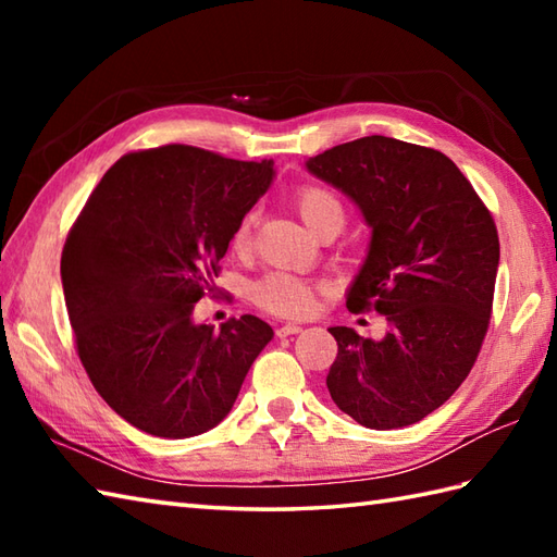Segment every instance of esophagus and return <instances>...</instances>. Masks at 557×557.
<instances>
[{"instance_id":"obj_1","label":"esophagus","mask_w":557,"mask_h":557,"mask_svg":"<svg viewBox=\"0 0 557 557\" xmlns=\"http://www.w3.org/2000/svg\"><path fill=\"white\" fill-rule=\"evenodd\" d=\"M297 333H301V325H297V323H285V325L277 327L280 337H289V335H297Z\"/></svg>"}]
</instances>
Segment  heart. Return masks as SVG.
<instances>
[{
    "label": "heart",
    "instance_id": "1",
    "mask_svg": "<svg viewBox=\"0 0 557 557\" xmlns=\"http://www.w3.org/2000/svg\"><path fill=\"white\" fill-rule=\"evenodd\" d=\"M294 203H297L304 224L313 234L323 230L339 232L342 224H345V206H342V200L333 191H327L323 186H301ZM251 232L253 212H246L239 224L234 227L230 239V246L236 256L248 253V248H251ZM315 292L318 287L309 280L289 275V272H268L265 277H260L253 285L251 299L268 313L297 318L313 309Z\"/></svg>",
    "mask_w": 557,
    "mask_h": 557
}]
</instances>
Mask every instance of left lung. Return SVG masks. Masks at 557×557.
<instances>
[{"instance_id":"left-lung-1","label":"left lung","mask_w":557,"mask_h":557,"mask_svg":"<svg viewBox=\"0 0 557 557\" xmlns=\"http://www.w3.org/2000/svg\"><path fill=\"white\" fill-rule=\"evenodd\" d=\"M359 206L369 256L347 294L349 311H377L383 339L337 325L327 389L366 429L429 417L455 395L488 333L500 242L493 215L441 150L366 136L306 162Z\"/></svg>"}]
</instances>
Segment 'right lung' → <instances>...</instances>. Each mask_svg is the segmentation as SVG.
<instances>
[{
    "label": "right lung",
    "mask_w": 557,
    "mask_h": 557,
    "mask_svg": "<svg viewBox=\"0 0 557 557\" xmlns=\"http://www.w3.org/2000/svg\"><path fill=\"white\" fill-rule=\"evenodd\" d=\"M272 176V160L194 146L128 152L71 227L62 285L78 359L136 429L172 441L215 429L272 339L256 315L220 330L194 323L234 227Z\"/></svg>",
    "instance_id": "add662e5"
}]
</instances>
